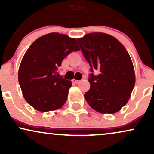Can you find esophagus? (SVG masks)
<instances>
[{"mask_svg":"<svg viewBox=\"0 0 154 154\" xmlns=\"http://www.w3.org/2000/svg\"><path fill=\"white\" fill-rule=\"evenodd\" d=\"M79 82V80H77V79H72V82H73L74 84H77V83H78Z\"/></svg>","mask_w":154,"mask_h":154,"instance_id":"34e87169","label":"esophagus"}]
</instances>
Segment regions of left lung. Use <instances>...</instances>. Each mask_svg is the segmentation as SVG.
Instances as JSON below:
<instances>
[{
	"mask_svg": "<svg viewBox=\"0 0 154 154\" xmlns=\"http://www.w3.org/2000/svg\"><path fill=\"white\" fill-rule=\"evenodd\" d=\"M77 42L91 67L85 100L98 112L116 113L126 105L136 82L130 55L119 41L105 33H90ZM94 70L99 72L97 76Z\"/></svg>",
	"mask_w": 154,
	"mask_h": 154,
	"instance_id": "left-lung-1",
	"label": "left lung"
}]
</instances>
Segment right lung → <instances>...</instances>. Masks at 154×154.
<instances>
[{
  "mask_svg": "<svg viewBox=\"0 0 154 154\" xmlns=\"http://www.w3.org/2000/svg\"><path fill=\"white\" fill-rule=\"evenodd\" d=\"M79 50L76 38L59 33L39 37L27 49L18 69V82L23 97L35 110H57L64 105L72 82L59 78L57 69L69 54Z\"/></svg>",
  "mask_w": 154,
  "mask_h": 154,
  "instance_id": "1",
  "label": "right lung"
}]
</instances>
